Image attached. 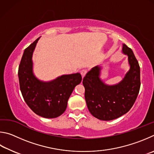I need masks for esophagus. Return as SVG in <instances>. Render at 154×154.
Wrapping results in <instances>:
<instances>
[{
    "mask_svg": "<svg viewBox=\"0 0 154 154\" xmlns=\"http://www.w3.org/2000/svg\"><path fill=\"white\" fill-rule=\"evenodd\" d=\"M80 73H81L82 77H84L85 75L86 74H87V69H82V70H81V72H80Z\"/></svg>",
    "mask_w": 154,
    "mask_h": 154,
    "instance_id": "34e87169",
    "label": "esophagus"
}]
</instances>
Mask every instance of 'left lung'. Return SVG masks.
<instances>
[{
    "mask_svg": "<svg viewBox=\"0 0 154 154\" xmlns=\"http://www.w3.org/2000/svg\"><path fill=\"white\" fill-rule=\"evenodd\" d=\"M122 52L128 55L130 70L122 81L113 86L105 85L99 79L101 67L96 66L82 80L88 109L94 117L112 120L127 113L135 102L140 90V67L133 51L123 44Z\"/></svg>",
    "mask_w": 154,
    "mask_h": 154,
    "instance_id": "8db88e82",
    "label": "left lung"
}]
</instances>
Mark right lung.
<instances>
[{"label": "right lung", "instance_id": "right-lung-1", "mask_svg": "<svg viewBox=\"0 0 154 154\" xmlns=\"http://www.w3.org/2000/svg\"><path fill=\"white\" fill-rule=\"evenodd\" d=\"M39 38L24 50L18 69L20 90L24 101L35 114L54 118L66 111L69 96L81 82L82 75L79 73L63 75L49 82L38 80L32 72V57Z\"/></svg>", "mask_w": 154, "mask_h": 154}]
</instances>
